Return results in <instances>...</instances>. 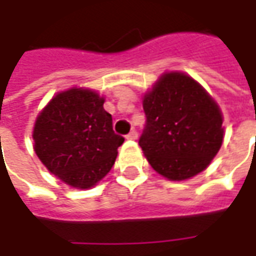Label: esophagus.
<instances>
[{"instance_id":"esophagus-1","label":"esophagus","mask_w":256,"mask_h":256,"mask_svg":"<svg viewBox=\"0 0 256 256\" xmlns=\"http://www.w3.org/2000/svg\"><path fill=\"white\" fill-rule=\"evenodd\" d=\"M126 138H128V140H132V141H135V140L138 138V132H136L135 130H132L131 132L126 135Z\"/></svg>"}]
</instances>
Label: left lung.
I'll list each match as a JSON object with an SVG mask.
<instances>
[{"label": "left lung", "mask_w": 256, "mask_h": 256, "mask_svg": "<svg viewBox=\"0 0 256 256\" xmlns=\"http://www.w3.org/2000/svg\"><path fill=\"white\" fill-rule=\"evenodd\" d=\"M146 125L140 146L150 165L170 181L202 172L224 141L218 104L190 75L162 74L142 101Z\"/></svg>", "instance_id": "left-lung-1"}]
</instances>
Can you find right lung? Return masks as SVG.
Here are the masks:
<instances>
[{"label":"right lung","mask_w":256,"mask_h":256,"mask_svg":"<svg viewBox=\"0 0 256 256\" xmlns=\"http://www.w3.org/2000/svg\"><path fill=\"white\" fill-rule=\"evenodd\" d=\"M104 96L88 88L61 91L34 124V151L66 185L90 190L111 171L124 138L112 130Z\"/></svg>","instance_id":"add662e5"}]
</instances>
